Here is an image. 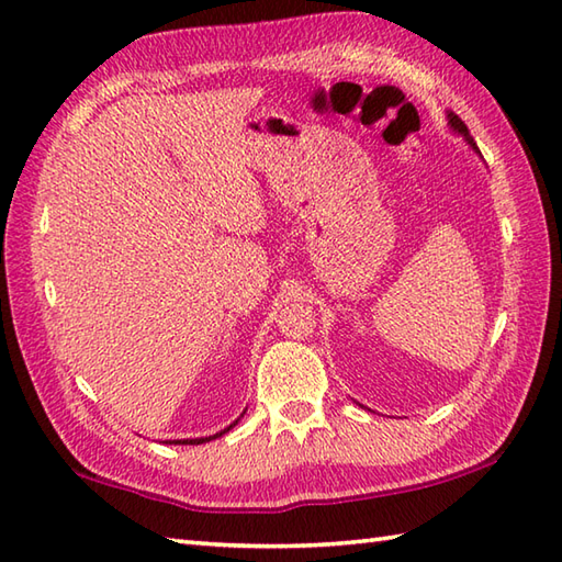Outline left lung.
Masks as SVG:
<instances>
[{
    "mask_svg": "<svg viewBox=\"0 0 562 562\" xmlns=\"http://www.w3.org/2000/svg\"><path fill=\"white\" fill-rule=\"evenodd\" d=\"M447 121H449V127L453 130V133H459V135L465 139V145H469V147H471L475 154H481V151H479V147H475L473 137L469 135V127L463 125V121H461V117H459L457 113H447Z\"/></svg>",
    "mask_w": 562,
    "mask_h": 562,
    "instance_id": "8db88e82",
    "label": "left lung"
}]
</instances>
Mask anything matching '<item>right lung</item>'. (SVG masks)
<instances>
[{"mask_svg": "<svg viewBox=\"0 0 562 562\" xmlns=\"http://www.w3.org/2000/svg\"><path fill=\"white\" fill-rule=\"evenodd\" d=\"M244 413H246V411H244ZM241 417H244V415H241ZM236 423H238V420H234L229 427H224L222 432H217V435H210V437H198V439H176L173 445H205V441H210V439H217V437H222L224 432H229V429H232ZM169 445H171V441H169Z\"/></svg>", "mask_w": 562, "mask_h": 562, "instance_id": "add662e5", "label": "right lung"}]
</instances>
